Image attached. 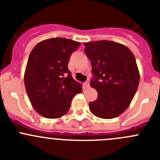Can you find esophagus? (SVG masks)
Listing matches in <instances>:
<instances>
[{
  "label": "esophagus",
  "mask_w": 160,
  "mask_h": 160,
  "mask_svg": "<svg viewBox=\"0 0 160 160\" xmlns=\"http://www.w3.org/2000/svg\"><path fill=\"white\" fill-rule=\"evenodd\" d=\"M83 84H84V87L87 88H88L90 87V83H89L88 81H86L84 83H83Z\"/></svg>",
  "instance_id": "34e87169"
}]
</instances>
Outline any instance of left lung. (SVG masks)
I'll return each mask as SVG.
<instances>
[{
  "label": "left lung",
  "mask_w": 160,
  "mask_h": 160,
  "mask_svg": "<svg viewBox=\"0 0 160 160\" xmlns=\"http://www.w3.org/2000/svg\"><path fill=\"white\" fill-rule=\"evenodd\" d=\"M84 46L94 75L90 85L98 92L89 109L100 118L118 117L130 105L140 82L135 57L127 46L113 41L90 42Z\"/></svg>",
  "instance_id": "8db88e82"
}]
</instances>
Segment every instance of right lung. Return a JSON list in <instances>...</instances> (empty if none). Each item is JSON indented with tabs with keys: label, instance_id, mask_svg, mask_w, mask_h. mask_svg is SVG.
<instances>
[{
	"label": "right lung",
	"instance_id": "1",
	"mask_svg": "<svg viewBox=\"0 0 160 160\" xmlns=\"http://www.w3.org/2000/svg\"><path fill=\"white\" fill-rule=\"evenodd\" d=\"M79 42L65 38L43 40L31 52L24 83L31 105L46 118H58L68 111L72 99L81 93V84L72 78L68 62Z\"/></svg>",
	"mask_w": 160,
	"mask_h": 160
}]
</instances>
